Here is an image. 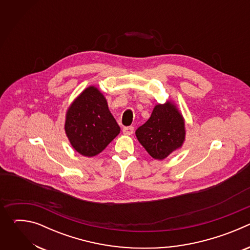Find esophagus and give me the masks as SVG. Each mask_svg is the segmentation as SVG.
<instances>
[{"label":"esophagus","mask_w":250,"mask_h":250,"mask_svg":"<svg viewBox=\"0 0 250 250\" xmlns=\"http://www.w3.org/2000/svg\"><path fill=\"white\" fill-rule=\"evenodd\" d=\"M123 132L126 135H131L133 133V126H125L123 129Z\"/></svg>","instance_id":"obj_1"}]
</instances>
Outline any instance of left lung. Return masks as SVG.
I'll list each match as a JSON object with an SVG mask.
<instances>
[{
  "label": "left lung",
  "instance_id": "1",
  "mask_svg": "<svg viewBox=\"0 0 250 250\" xmlns=\"http://www.w3.org/2000/svg\"><path fill=\"white\" fill-rule=\"evenodd\" d=\"M185 133L184 119L171 102L156 104L148 121L135 131L141 146L151 157L158 160L180 148Z\"/></svg>",
  "mask_w": 250,
  "mask_h": 250
}]
</instances>
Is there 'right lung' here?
<instances>
[{"mask_svg":"<svg viewBox=\"0 0 250 250\" xmlns=\"http://www.w3.org/2000/svg\"><path fill=\"white\" fill-rule=\"evenodd\" d=\"M65 131L77 152L92 157L102 152L120 133L121 128L109 111L104 95L91 86L69 106Z\"/></svg>","mask_w":250,"mask_h":250,"instance_id":"obj_1","label":"right lung"}]
</instances>
